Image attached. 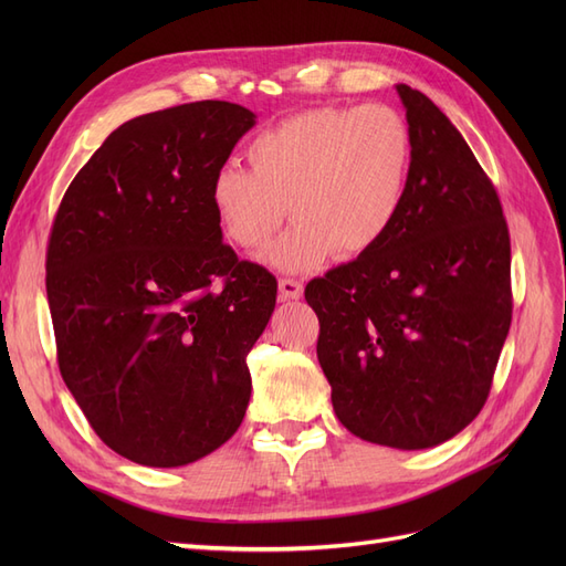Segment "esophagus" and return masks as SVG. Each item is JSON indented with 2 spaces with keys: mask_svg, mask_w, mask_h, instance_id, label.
<instances>
[{
  "mask_svg": "<svg viewBox=\"0 0 566 566\" xmlns=\"http://www.w3.org/2000/svg\"><path fill=\"white\" fill-rule=\"evenodd\" d=\"M302 293H304V285L300 281H295V279H281L279 281V295H281L283 302L285 300H300Z\"/></svg>",
  "mask_w": 566,
  "mask_h": 566,
  "instance_id": "obj_1",
  "label": "esophagus"
}]
</instances>
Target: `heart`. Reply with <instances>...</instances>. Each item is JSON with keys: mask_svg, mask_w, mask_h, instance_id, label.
<instances>
[{"mask_svg": "<svg viewBox=\"0 0 566 566\" xmlns=\"http://www.w3.org/2000/svg\"><path fill=\"white\" fill-rule=\"evenodd\" d=\"M413 134L389 106H323L290 115L254 136L252 169L224 165L212 179V210L229 241L266 252L285 273H306L337 252L356 260L397 224L413 179Z\"/></svg>", "mask_w": 566, "mask_h": 566, "instance_id": "obj_1", "label": "heart"}]
</instances>
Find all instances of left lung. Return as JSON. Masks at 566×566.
I'll return each instance as SVG.
<instances>
[{"label":"left lung","mask_w":566,"mask_h":566,"mask_svg":"<svg viewBox=\"0 0 566 566\" xmlns=\"http://www.w3.org/2000/svg\"><path fill=\"white\" fill-rule=\"evenodd\" d=\"M413 179L397 224L314 279L318 364L337 420L401 451L449 441L482 410L510 331V235L493 184L422 92L397 84Z\"/></svg>","instance_id":"obj_1"}]
</instances>
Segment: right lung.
Returning <instances> with one entry per match:
<instances>
[{"label": "right lung", "mask_w": 566, "mask_h": 566, "mask_svg": "<svg viewBox=\"0 0 566 566\" xmlns=\"http://www.w3.org/2000/svg\"><path fill=\"white\" fill-rule=\"evenodd\" d=\"M254 123L229 101L127 119L67 186L51 229L63 382L101 441L146 468L196 462L245 418V356L279 285L221 243L210 191Z\"/></svg>", "instance_id": "right-lung-1"}]
</instances>
